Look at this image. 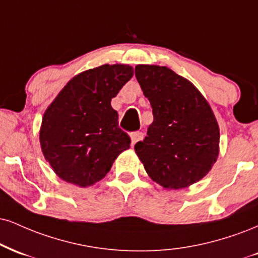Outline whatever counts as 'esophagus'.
<instances>
[{
	"label": "esophagus",
	"instance_id": "obj_1",
	"mask_svg": "<svg viewBox=\"0 0 258 258\" xmlns=\"http://www.w3.org/2000/svg\"><path fill=\"white\" fill-rule=\"evenodd\" d=\"M143 139V133L142 132H133L131 135V143L132 145H135L136 143L142 141Z\"/></svg>",
	"mask_w": 258,
	"mask_h": 258
}]
</instances>
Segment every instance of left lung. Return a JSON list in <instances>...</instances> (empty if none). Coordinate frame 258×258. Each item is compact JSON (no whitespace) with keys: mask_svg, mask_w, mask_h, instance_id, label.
<instances>
[{"mask_svg":"<svg viewBox=\"0 0 258 258\" xmlns=\"http://www.w3.org/2000/svg\"><path fill=\"white\" fill-rule=\"evenodd\" d=\"M136 78L154 121L135 150L148 175L166 190L203 179L220 153V128L200 90L166 66L137 64Z\"/></svg>","mask_w":258,"mask_h":258,"instance_id":"8db88e82","label":"left lung"}]
</instances>
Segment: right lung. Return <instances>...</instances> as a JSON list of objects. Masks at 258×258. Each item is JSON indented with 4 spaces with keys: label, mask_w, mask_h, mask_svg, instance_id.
<instances>
[{
    "label": "right lung",
    "mask_w": 258,
    "mask_h": 258,
    "mask_svg": "<svg viewBox=\"0 0 258 258\" xmlns=\"http://www.w3.org/2000/svg\"><path fill=\"white\" fill-rule=\"evenodd\" d=\"M133 77L128 64H102L74 76L46 108L39 130L44 159L63 181L88 187L130 149L110 102Z\"/></svg>",
    "instance_id": "add662e5"
}]
</instances>
